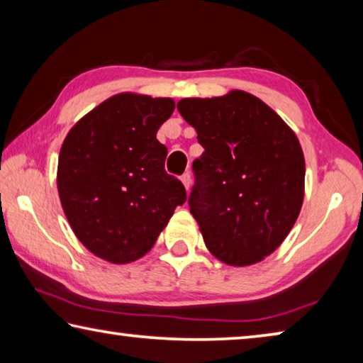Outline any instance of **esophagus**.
Here are the masks:
<instances>
[{
	"instance_id": "obj_1",
	"label": "esophagus",
	"mask_w": 363,
	"mask_h": 363,
	"mask_svg": "<svg viewBox=\"0 0 363 363\" xmlns=\"http://www.w3.org/2000/svg\"><path fill=\"white\" fill-rule=\"evenodd\" d=\"M181 181H182V184H184V187H186L187 190L190 189V182H192V176H190V173L187 171V173H184L182 176H181Z\"/></svg>"
}]
</instances>
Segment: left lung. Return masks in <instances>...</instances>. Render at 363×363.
Here are the masks:
<instances>
[{
  "instance_id": "obj_1",
  "label": "left lung",
  "mask_w": 363,
  "mask_h": 363,
  "mask_svg": "<svg viewBox=\"0 0 363 363\" xmlns=\"http://www.w3.org/2000/svg\"><path fill=\"white\" fill-rule=\"evenodd\" d=\"M177 110L205 152L192 169L190 213L206 248L229 266H251L280 247L304 199L306 163L296 134L245 91L189 97Z\"/></svg>"
}]
</instances>
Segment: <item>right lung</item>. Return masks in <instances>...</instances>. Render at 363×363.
I'll return each instance as SVG.
<instances>
[{
  "mask_svg": "<svg viewBox=\"0 0 363 363\" xmlns=\"http://www.w3.org/2000/svg\"><path fill=\"white\" fill-rule=\"evenodd\" d=\"M173 110L169 97L116 94L84 115L60 147V203L78 240L102 259L143 257L187 200L182 182L164 171L168 150L157 139Z\"/></svg>",
  "mask_w": 363,
  "mask_h": 363,
  "instance_id": "1",
  "label": "right lung"
}]
</instances>
